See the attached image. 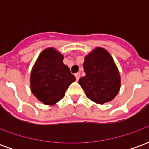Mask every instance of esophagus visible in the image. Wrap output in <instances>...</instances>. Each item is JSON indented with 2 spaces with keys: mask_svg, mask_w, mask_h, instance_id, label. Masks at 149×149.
I'll list each match as a JSON object with an SVG mask.
<instances>
[{
  "mask_svg": "<svg viewBox=\"0 0 149 149\" xmlns=\"http://www.w3.org/2000/svg\"><path fill=\"white\" fill-rule=\"evenodd\" d=\"M75 77H76V79H77V81H78V80L80 79V73H79V72H77V73H75Z\"/></svg>",
  "mask_w": 149,
  "mask_h": 149,
  "instance_id": "1",
  "label": "esophagus"
}]
</instances>
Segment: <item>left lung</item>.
<instances>
[{
	"label": "left lung",
	"instance_id": "left-lung-1",
	"mask_svg": "<svg viewBox=\"0 0 149 149\" xmlns=\"http://www.w3.org/2000/svg\"><path fill=\"white\" fill-rule=\"evenodd\" d=\"M85 76L79 84L88 99L99 104L112 101L120 88V75L106 49L97 47L84 57Z\"/></svg>",
	"mask_w": 149,
	"mask_h": 149
}]
</instances>
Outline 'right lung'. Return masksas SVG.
<instances>
[{
    "mask_svg": "<svg viewBox=\"0 0 149 149\" xmlns=\"http://www.w3.org/2000/svg\"><path fill=\"white\" fill-rule=\"evenodd\" d=\"M63 59L64 56L56 49L47 48L40 52L32 68L31 92L46 105H54L60 101L76 81Z\"/></svg>",
    "mask_w": 149,
    "mask_h": 149,
    "instance_id": "obj_1",
    "label": "right lung"
}]
</instances>
